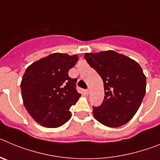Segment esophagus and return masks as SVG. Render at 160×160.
<instances>
[{"label":"esophagus","mask_w":160,"mask_h":160,"mask_svg":"<svg viewBox=\"0 0 160 160\" xmlns=\"http://www.w3.org/2000/svg\"><path fill=\"white\" fill-rule=\"evenodd\" d=\"M90 88H88L87 89V90H86V93H87V94H90Z\"/></svg>","instance_id":"obj_1"}]
</instances>
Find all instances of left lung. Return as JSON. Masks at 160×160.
Here are the masks:
<instances>
[{
  "label": "left lung",
  "mask_w": 160,
  "mask_h": 160,
  "mask_svg": "<svg viewBox=\"0 0 160 160\" xmlns=\"http://www.w3.org/2000/svg\"><path fill=\"white\" fill-rule=\"evenodd\" d=\"M84 58L101 76L105 97L99 107H93L97 121L118 128L133 118L146 93V77L135 61L114 50L87 53Z\"/></svg>",
  "instance_id": "left-lung-1"
}]
</instances>
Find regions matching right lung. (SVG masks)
Listing matches in <instances>:
<instances>
[{
  "mask_svg": "<svg viewBox=\"0 0 160 160\" xmlns=\"http://www.w3.org/2000/svg\"><path fill=\"white\" fill-rule=\"evenodd\" d=\"M77 55L54 53L26 69L22 83L24 106L32 118L46 128H58L71 117L70 108L81 94L77 78L68 72L78 62Z\"/></svg>",
  "mask_w": 160,
  "mask_h": 160,
  "instance_id": "right-lung-1",
  "label": "right lung"
}]
</instances>
